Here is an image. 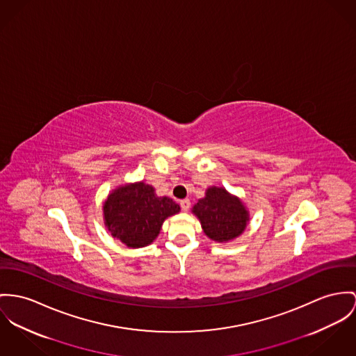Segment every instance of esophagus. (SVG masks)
I'll return each instance as SVG.
<instances>
[{
    "instance_id": "1",
    "label": "esophagus",
    "mask_w": 356,
    "mask_h": 356,
    "mask_svg": "<svg viewBox=\"0 0 356 356\" xmlns=\"http://www.w3.org/2000/svg\"><path fill=\"white\" fill-rule=\"evenodd\" d=\"M180 206H181L183 211H188L190 206H191V202L188 199H183V200H180Z\"/></svg>"
}]
</instances>
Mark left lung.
Segmentation results:
<instances>
[{"label": "left lung", "instance_id": "obj_1", "mask_svg": "<svg viewBox=\"0 0 356 356\" xmlns=\"http://www.w3.org/2000/svg\"><path fill=\"white\" fill-rule=\"evenodd\" d=\"M192 213L200 220L204 234L217 243L238 237L249 222L244 203L222 187H210L192 207Z\"/></svg>", "mask_w": 356, "mask_h": 356}]
</instances>
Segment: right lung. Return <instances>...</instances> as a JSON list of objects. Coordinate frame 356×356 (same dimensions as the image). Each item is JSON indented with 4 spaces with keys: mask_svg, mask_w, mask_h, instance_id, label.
Listing matches in <instances>:
<instances>
[{
    "mask_svg": "<svg viewBox=\"0 0 356 356\" xmlns=\"http://www.w3.org/2000/svg\"><path fill=\"white\" fill-rule=\"evenodd\" d=\"M104 223L112 237L129 248L152 244L165 219L180 211L168 196H157L143 181L120 186L111 192L103 206Z\"/></svg>",
    "mask_w": 356,
    "mask_h": 356,
    "instance_id": "right-lung-1",
    "label": "right lung"
}]
</instances>
